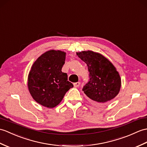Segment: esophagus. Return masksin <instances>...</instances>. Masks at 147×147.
I'll return each mask as SVG.
<instances>
[{
	"label": "esophagus",
	"mask_w": 147,
	"mask_h": 147,
	"mask_svg": "<svg viewBox=\"0 0 147 147\" xmlns=\"http://www.w3.org/2000/svg\"><path fill=\"white\" fill-rule=\"evenodd\" d=\"M80 85V82H77V83H74V87H79V86Z\"/></svg>",
	"instance_id": "esophagus-1"
}]
</instances>
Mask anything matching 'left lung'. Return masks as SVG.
Listing matches in <instances>:
<instances>
[{"mask_svg":"<svg viewBox=\"0 0 147 147\" xmlns=\"http://www.w3.org/2000/svg\"><path fill=\"white\" fill-rule=\"evenodd\" d=\"M76 54L87 64L89 71V81L82 90L94 103H109L117 96L121 88V78L115 67L100 53L88 51Z\"/></svg>","mask_w":147,"mask_h":147,"instance_id":"obj_1","label":"left lung"}]
</instances>
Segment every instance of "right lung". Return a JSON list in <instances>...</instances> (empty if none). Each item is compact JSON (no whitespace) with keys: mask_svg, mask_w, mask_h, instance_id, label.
<instances>
[{"mask_svg":"<svg viewBox=\"0 0 147 147\" xmlns=\"http://www.w3.org/2000/svg\"><path fill=\"white\" fill-rule=\"evenodd\" d=\"M66 53L50 50L37 58L28 76V88L37 103L52 108L62 101L66 92L73 87L63 73Z\"/></svg>","mask_w":147,"mask_h":147,"instance_id":"add662e5","label":"right lung"}]
</instances>
